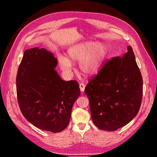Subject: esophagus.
I'll list each match as a JSON object with an SVG mask.
<instances>
[{"label":"esophagus","mask_w":157,"mask_h":157,"mask_svg":"<svg viewBox=\"0 0 157 157\" xmlns=\"http://www.w3.org/2000/svg\"><path fill=\"white\" fill-rule=\"evenodd\" d=\"M85 85L84 83H79V88H80L81 91L83 92L84 90H85Z\"/></svg>","instance_id":"34e87169"}]
</instances>
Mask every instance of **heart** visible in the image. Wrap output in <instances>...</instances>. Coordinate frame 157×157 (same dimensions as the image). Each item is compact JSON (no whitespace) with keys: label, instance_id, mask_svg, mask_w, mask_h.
Segmentation results:
<instances>
[{"label":"heart","instance_id":"1","mask_svg":"<svg viewBox=\"0 0 157 157\" xmlns=\"http://www.w3.org/2000/svg\"><path fill=\"white\" fill-rule=\"evenodd\" d=\"M108 47L104 43L83 42L70 47L67 52V58L58 55L60 68L67 75L72 73V63H78L80 71L86 75L97 74L102 67L108 53Z\"/></svg>","mask_w":157,"mask_h":157}]
</instances>
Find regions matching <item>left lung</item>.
<instances>
[{
  "label": "left lung",
  "instance_id": "left-lung-1",
  "mask_svg": "<svg viewBox=\"0 0 157 157\" xmlns=\"http://www.w3.org/2000/svg\"><path fill=\"white\" fill-rule=\"evenodd\" d=\"M127 49L123 57L108 60L85 89L93 122L101 130L123 127L139 112L143 79L132 48Z\"/></svg>",
  "mask_w": 157,
  "mask_h": 157
}]
</instances>
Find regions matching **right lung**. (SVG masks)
<instances>
[{
    "label": "right lung",
    "instance_id": "obj_1",
    "mask_svg": "<svg viewBox=\"0 0 157 157\" xmlns=\"http://www.w3.org/2000/svg\"><path fill=\"white\" fill-rule=\"evenodd\" d=\"M53 54L44 48L25 50L18 68L16 86L20 109L36 127L53 133L67 127L73 105L80 95L79 84L65 82L55 68Z\"/></svg>",
    "mask_w": 157,
    "mask_h": 157
}]
</instances>
